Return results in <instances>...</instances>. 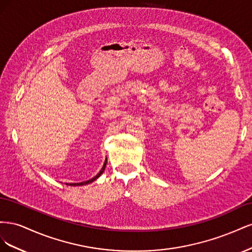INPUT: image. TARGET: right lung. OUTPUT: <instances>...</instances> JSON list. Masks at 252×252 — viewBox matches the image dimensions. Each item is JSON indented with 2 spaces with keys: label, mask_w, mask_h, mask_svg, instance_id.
I'll list each match as a JSON object with an SVG mask.
<instances>
[{
  "label": "right lung",
  "mask_w": 252,
  "mask_h": 252,
  "mask_svg": "<svg viewBox=\"0 0 252 252\" xmlns=\"http://www.w3.org/2000/svg\"><path fill=\"white\" fill-rule=\"evenodd\" d=\"M106 163H107V158H106V161H105V163H104V165H103V167H102V169H101V171L98 172L94 178H93V179H90V180H88V181H86V182H81V183H69V184H67L66 185H68V186H82V185H86V184H90V183H93L94 181H95L98 177H100V175L104 172V170H105V167H106Z\"/></svg>",
  "instance_id": "obj_1"
}]
</instances>
